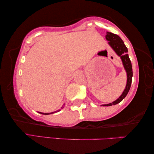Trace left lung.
<instances>
[{"label":"left lung","mask_w":154,"mask_h":154,"mask_svg":"<svg viewBox=\"0 0 154 154\" xmlns=\"http://www.w3.org/2000/svg\"><path fill=\"white\" fill-rule=\"evenodd\" d=\"M106 39L108 42V45L111 47V48L114 50L115 53L121 58L123 67H124L127 74L126 86H125V89L123 90L122 94L120 95L119 98H117V100H115L114 102L109 103V104L102 105V106H110L119 104V103L122 102V101L125 97V96H126L128 92H129L131 84H132L133 73L132 63H131L130 59L128 54V48L127 47L125 46L124 43H123V40L121 39V37L119 35L112 33V32H106Z\"/></svg>","instance_id":"left-lung-1"}]
</instances>
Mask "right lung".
I'll return each instance as SVG.
<instances>
[{
  "label": "right lung",
  "instance_id": "right-lung-1",
  "mask_svg": "<svg viewBox=\"0 0 154 154\" xmlns=\"http://www.w3.org/2000/svg\"><path fill=\"white\" fill-rule=\"evenodd\" d=\"M60 110V109H59V110H57V111H55V112H49V113H44V112H38L39 113H40V114H42V115H50V114H53V113H54V112H59Z\"/></svg>",
  "mask_w": 154,
  "mask_h": 154
}]
</instances>
